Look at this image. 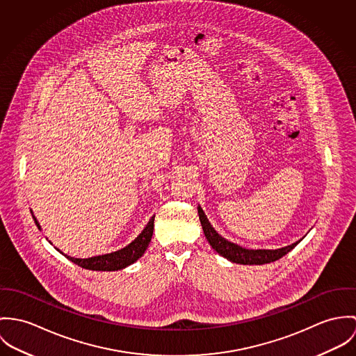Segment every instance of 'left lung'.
I'll list each match as a JSON object with an SVG mask.
<instances>
[{"instance_id": "1", "label": "left lung", "mask_w": 356, "mask_h": 356, "mask_svg": "<svg viewBox=\"0 0 356 356\" xmlns=\"http://www.w3.org/2000/svg\"><path fill=\"white\" fill-rule=\"evenodd\" d=\"M197 216L202 224L203 234L207 238L209 244L213 247V250L217 251L224 258H227L228 261L234 264H240V265H264V264L275 262L277 259L282 258L285 254H288L292 248H295L296 244H299L303 238L302 237L296 243H292L289 245H285L277 250H251V248L241 247L236 243H232L225 237L221 236L209 222L204 211L199 204H197Z\"/></svg>"}]
</instances>
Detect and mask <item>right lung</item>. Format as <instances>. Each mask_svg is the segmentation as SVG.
<instances>
[{
  "instance_id": "1",
  "label": "right lung",
  "mask_w": 356,
  "mask_h": 356,
  "mask_svg": "<svg viewBox=\"0 0 356 356\" xmlns=\"http://www.w3.org/2000/svg\"><path fill=\"white\" fill-rule=\"evenodd\" d=\"M154 217L153 216L147 225L145 227V229L135 237V240H132L128 245H125L124 248L118 250L115 252H109V254H104V255H97V257H91V258H74L70 255H65L70 261H72L74 264H76L80 268L88 269V270H97V272H115V270H121L129 265H132L134 262H136L147 250L150 240L153 236V231H154ZM33 218L35 221V225L40 229V222L37 220V217L33 214ZM50 243V241H49ZM57 251H60L57 248ZM63 254V251H60Z\"/></svg>"
}]
</instances>
